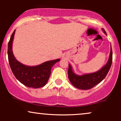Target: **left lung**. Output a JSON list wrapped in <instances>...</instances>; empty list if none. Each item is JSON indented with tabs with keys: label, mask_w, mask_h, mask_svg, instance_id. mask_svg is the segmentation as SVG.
<instances>
[{
	"label": "left lung",
	"mask_w": 121,
	"mask_h": 121,
	"mask_svg": "<svg viewBox=\"0 0 121 121\" xmlns=\"http://www.w3.org/2000/svg\"><path fill=\"white\" fill-rule=\"evenodd\" d=\"M104 34L107 35L106 31L104 28L102 29ZM113 53H112V46L109 59L107 63L102 66L98 71L91 73H87L80 76L76 74L73 72L71 65L69 64V68L68 74V78L71 84L77 88L82 90H88L93 87L94 86L101 82L109 72L112 63Z\"/></svg>",
	"instance_id": "left-lung-1"
}]
</instances>
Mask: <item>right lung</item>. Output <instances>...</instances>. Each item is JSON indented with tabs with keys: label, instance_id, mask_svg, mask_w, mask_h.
Here are the masks:
<instances>
[{
	"label": "right lung",
	"instance_id": "obj_1",
	"mask_svg": "<svg viewBox=\"0 0 121 121\" xmlns=\"http://www.w3.org/2000/svg\"><path fill=\"white\" fill-rule=\"evenodd\" d=\"M15 33V30L12 33L8 44V61L12 73L18 81L26 86L33 88L44 86L49 78L51 68L60 59L48 61L36 66H28L21 63L15 57L12 51Z\"/></svg>",
	"mask_w": 121,
	"mask_h": 121
}]
</instances>
